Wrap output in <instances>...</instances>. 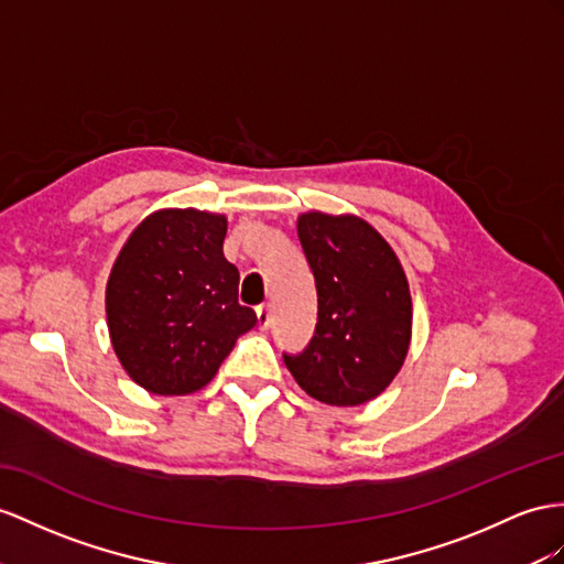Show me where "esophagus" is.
<instances>
[{
  "label": "esophagus",
  "mask_w": 564,
  "mask_h": 564,
  "mask_svg": "<svg viewBox=\"0 0 564 564\" xmlns=\"http://www.w3.org/2000/svg\"><path fill=\"white\" fill-rule=\"evenodd\" d=\"M257 322H259V328H262V330L269 328V324H271V310H269V305H259L257 307Z\"/></svg>",
  "instance_id": "esophagus-1"
}]
</instances>
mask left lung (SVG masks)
<instances>
[{"mask_svg": "<svg viewBox=\"0 0 564 564\" xmlns=\"http://www.w3.org/2000/svg\"><path fill=\"white\" fill-rule=\"evenodd\" d=\"M297 238L314 273L316 328L283 362L314 400L362 405L391 386L410 350L405 271L379 230L352 214H302Z\"/></svg>", "mask_w": 564, "mask_h": 564, "instance_id": "1", "label": "left lung"}]
</instances>
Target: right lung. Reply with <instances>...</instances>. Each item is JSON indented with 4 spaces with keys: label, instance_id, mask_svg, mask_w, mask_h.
<instances>
[{
    "label": "right lung",
    "instance_id": "add662e5",
    "mask_svg": "<svg viewBox=\"0 0 564 564\" xmlns=\"http://www.w3.org/2000/svg\"><path fill=\"white\" fill-rule=\"evenodd\" d=\"M228 221L159 209L126 240L107 283V326L121 367L154 395L205 388L257 314L238 302L224 257Z\"/></svg>",
    "mask_w": 564,
    "mask_h": 564
}]
</instances>
